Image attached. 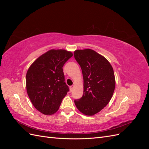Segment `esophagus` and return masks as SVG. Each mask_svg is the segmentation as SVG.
I'll return each instance as SVG.
<instances>
[{
    "label": "esophagus",
    "mask_w": 149,
    "mask_h": 149,
    "mask_svg": "<svg viewBox=\"0 0 149 149\" xmlns=\"http://www.w3.org/2000/svg\"><path fill=\"white\" fill-rule=\"evenodd\" d=\"M74 88V86H71L70 87V91H73V89Z\"/></svg>",
    "instance_id": "esophagus-1"
}]
</instances>
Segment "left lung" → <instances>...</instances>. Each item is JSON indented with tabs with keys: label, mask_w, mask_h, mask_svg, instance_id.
I'll use <instances>...</instances> for the list:
<instances>
[{
	"label": "left lung",
	"mask_w": 149,
	"mask_h": 149,
	"mask_svg": "<svg viewBox=\"0 0 149 149\" xmlns=\"http://www.w3.org/2000/svg\"><path fill=\"white\" fill-rule=\"evenodd\" d=\"M74 56L81 68L84 81L83 95L74 100V104L84 115L93 116L107 106L113 95L114 70L106 58L93 49H77Z\"/></svg>",
	"instance_id": "8db88e82"
}]
</instances>
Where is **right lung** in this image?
I'll list each match as a JSON object with an SVG mask.
<instances>
[{
  "mask_svg": "<svg viewBox=\"0 0 149 149\" xmlns=\"http://www.w3.org/2000/svg\"><path fill=\"white\" fill-rule=\"evenodd\" d=\"M73 56L65 49H50L38 57L26 74V88L33 106L45 115L55 114L69 91L63 66Z\"/></svg>",
  "mask_w": 149,
  "mask_h": 149,
  "instance_id": "add662e5",
  "label": "right lung"
}]
</instances>
